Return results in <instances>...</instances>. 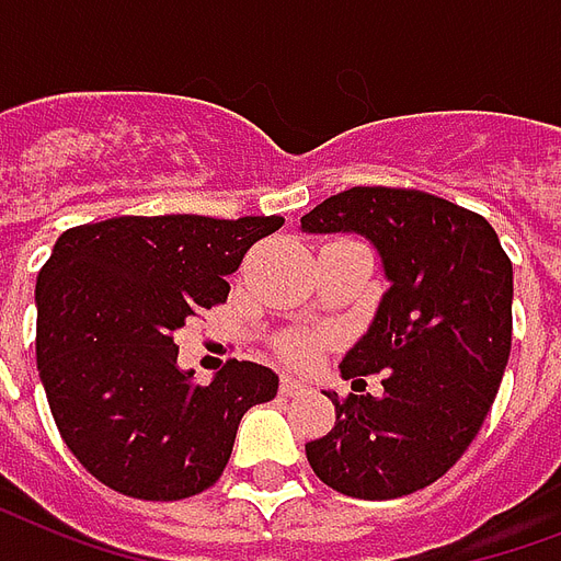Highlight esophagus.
Here are the masks:
<instances>
[{"instance_id":"1","label":"esophagus","mask_w":561,"mask_h":561,"mask_svg":"<svg viewBox=\"0 0 561 561\" xmlns=\"http://www.w3.org/2000/svg\"><path fill=\"white\" fill-rule=\"evenodd\" d=\"M305 381H298V378H293V376H284L280 378V393L284 396H298L301 393V390H305Z\"/></svg>"}]
</instances>
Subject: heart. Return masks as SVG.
I'll return each instance as SVG.
<instances>
[{"label": "heart", "instance_id": "1", "mask_svg": "<svg viewBox=\"0 0 561 561\" xmlns=\"http://www.w3.org/2000/svg\"><path fill=\"white\" fill-rule=\"evenodd\" d=\"M284 357L286 360H293V364H310L316 357V340L313 336H305V334H293V336H286L284 340Z\"/></svg>", "mask_w": 561, "mask_h": 561}]
</instances>
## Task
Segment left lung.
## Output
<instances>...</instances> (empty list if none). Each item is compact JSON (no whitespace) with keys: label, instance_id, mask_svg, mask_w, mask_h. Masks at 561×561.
I'll return each instance as SVG.
<instances>
[{"label":"left lung","instance_id":"obj_1","mask_svg":"<svg viewBox=\"0 0 561 561\" xmlns=\"http://www.w3.org/2000/svg\"><path fill=\"white\" fill-rule=\"evenodd\" d=\"M301 230L364 236L390 284L340 364L355 381L381 373L385 390L343 402L325 390L336 423L305 446L307 461L345 496L414 494L465 456L494 405L512 352V263L485 218L414 188L355 185Z\"/></svg>","mask_w":561,"mask_h":561}]
</instances>
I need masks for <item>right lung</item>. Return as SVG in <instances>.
Returning a JSON list of instances; mask_svg holds the SVG:
<instances>
[{"label":"right lung","instance_id":"add662e5","mask_svg":"<svg viewBox=\"0 0 561 561\" xmlns=\"http://www.w3.org/2000/svg\"><path fill=\"white\" fill-rule=\"evenodd\" d=\"M280 216H121L58 236L35 286L37 373L67 449L136 500H185L225 473L248 408L275 399L268 366L230 360L209 385L180 369L185 319L221 305Z\"/></svg>","mask_w":561,"mask_h":561}]
</instances>
